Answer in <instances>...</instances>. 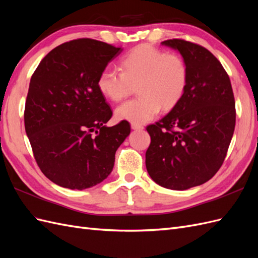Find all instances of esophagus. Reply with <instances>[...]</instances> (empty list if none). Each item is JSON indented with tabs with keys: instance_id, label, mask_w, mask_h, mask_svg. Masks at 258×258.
I'll use <instances>...</instances> for the list:
<instances>
[{
	"instance_id": "1",
	"label": "esophagus",
	"mask_w": 258,
	"mask_h": 258,
	"mask_svg": "<svg viewBox=\"0 0 258 258\" xmlns=\"http://www.w3.org/2000/svg\"><path fill=\"white\" fill-rule=\"evenodd\" d=\"M131 128L134 130H142L144 127L142 126V124H139V123H131Z\"/></svg>"
}]
</instances>
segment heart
Returning a JSON list of instances; mask_svg holds the SVG:
<instances>
[{
  "label": "heart",
  "mask_w": 258,
  "mask_h": 258,
  "mask_svg": "<svg viewBox=\"0 0 258 258\" xmlns=\"http://www.w3.org/2000/svg\"><path fill=\"white\" fill-rule=\"evenodd\" d=\"M121 72L105 68L98 77L101 95L113 102L126 98L137 86L138 98L116 108L117 119L144 123L157 116L162 106L169 111L184 97L188 67L182 56L151 45H139L120 60Z\"/></svg>",
  "instance_id": "obj_1"
}]
</instances>
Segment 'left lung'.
Returning <instances> with one entry per match:
<instances>
[{
    "label": "left lung",
    "mask_w": 258,
    "mask_h": 258,
    "mask_svg": "<svg viewBox=\"0 0 258 258\" xmlns=\"http://www.w3.org/2000/svg\"><path fill=\"white\" fill-rule=\"evenodd\" d=\"M162 44L181 52L188 84L179 103L146 127L145 165L160 186L184 190L206 183L222 167L235 130V97L227 72L204 46L182 38Z\"/></svg>",
    "instance_id": "1"
}]
</instances>
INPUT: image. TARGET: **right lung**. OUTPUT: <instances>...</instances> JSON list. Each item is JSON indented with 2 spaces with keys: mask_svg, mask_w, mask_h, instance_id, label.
Here are the masks:
<instances>
[{
  "mask_svg": "<svg viewBox=\"0 0 258 258\" xmlns=\"http://www.w3.org/2000/svg\"><path fill=\"white\" fill-rule=\"evenodd\" d=\"M121 47L92 38L57 46L42 59L29 86L25 128L37 166L59 186L86 189L112 172L117 148L130 134L98 89V77Z\"/></svg>",
  "mask_w": 258,
  "mask_h": 258,
  "instance_id": "add662e5",
  "label": "right lung"
}]
</instances>
